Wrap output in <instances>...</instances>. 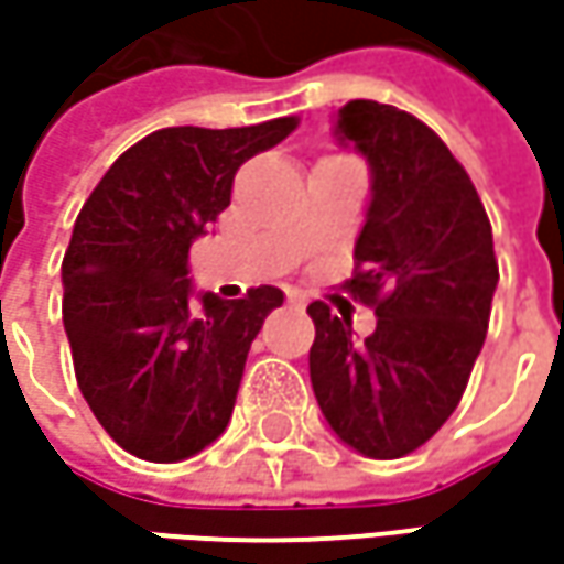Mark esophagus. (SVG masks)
Here are the masks:
<instances>
[{"label":"esophagus","mask_w":564,"mask_h":564,"mask_svg":"<svg viewBox=\"0 0 564 564\" xmlns=\"http://www.w3.org/2000/svg\"><path fill=\"white\" fill-rule=\"evenodd\" d=\"M285 297H289V304H292V307H304V304H307V294L297 292V289H289Z\"/></svg>","instance_id":"1"}]
</instances>
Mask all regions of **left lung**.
I'll use <instances>...</instances> for the list:
<instances>
[{
	"mask_svg": "<svg viewBox=\"0 0 564 564\" xmlns=\"http://www.w3.org/2000/svg\"><path fill=\"white\" fill-rule=\"evenodd\" d=\"M333 134L370 165L348 292L373 307L377 329L358 338L348 316L314 301L311 382L341 443L401 458L452 417L484 348L499 285L492 228L462 163L421 119L351 99Z\"/></svg>",
	"mask_w": 564,
	"mask_h": 564,
	"instance_id": "1",
	"label": "left lung"
}]
</instances>
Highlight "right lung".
<instances>
[{
	"label": "right lung",
	"mask_w": 564,
	"mask_h": 564,
	"mask_svg": "<svg viewBox=\"0 0 564 564\" xmlns=\"http://www.w3.org/2000/svg\"><path fill=\"white\" fill-rule=\"evenodd\" d=\"M297 119L163 128L124 150L77 213L62 260V323L80 395L143 462L172 465L226 433L250 341L285 294L197 292L191 245L231 204L241 163Z\"/></svg>",
	"instance_id": "add662e5"
}]
</instances>
